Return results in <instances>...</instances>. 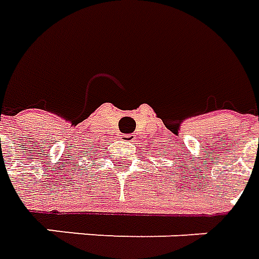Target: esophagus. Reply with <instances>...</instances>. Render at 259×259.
<instances>
[{"instance_id":"obj_1","label":"esophagus","mask_w":259,"mask_h":259,"mask_svg":"<svg viewBox=\"0 0 259 259\" xmlns=\"http://www.w3.org/2000/svg\"><path fill=\"white\" fill-rule=\"evenodd\" d=\"M122 139L124 142H132L135 139V136L133 135H122Z\"/></svg>"}]
</instances>
